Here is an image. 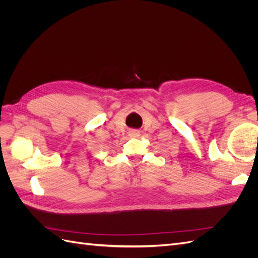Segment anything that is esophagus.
<instances>
[{"label":"esophagus","instance_id":"34e87169","mask_svg":"<svg viewBox=\"0 0 258 258\" xmlns=\"http://www.w3.org/2000/svg\"><path fill=\"white\" fill-rule=\"evenodd\" d=\"M129 135H130V137H132V138H138V137L140 136V131H139V130H131V131L129 132Z\"/></svg>","mask_w":258,"mask_h":258}]
</instances>
